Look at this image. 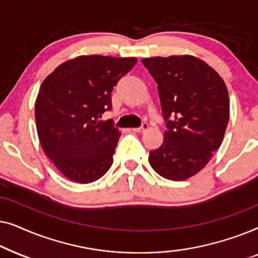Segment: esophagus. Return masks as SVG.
<instances>
[{
  "instance_id": "esophagus-1",
  "label": "esophagus",
  "mask_w": 258,
  "mask_h": 258,
  "mask_svg": "<svg viewBox=\"0 0 258 258\" xmlns=\"http://www.w3.org/2000/svg\"><path fill=\"white\" fill-rule=\"evenodd\" d=\"M148 128H149V125H148V123H143V124L141 125L140 128H134V129H132V130H133V132H135V133H144Z\"/></svg>"
}]
</instances>
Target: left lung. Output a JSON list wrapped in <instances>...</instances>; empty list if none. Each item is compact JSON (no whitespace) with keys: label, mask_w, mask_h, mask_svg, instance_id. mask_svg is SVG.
<instances>
[{"label":"left lung","mask_w":258,"mask_h":258,"mask_svg":"<svg viewBox=\"0 0 258 258\" xmlns=\"http://www.w3.org/2000/svg\"><path fill=\"white\" fill-rule=\"evenodd\" d=\"M142 62L157 83L167 125L149 163L162 177L184 181L202 170L222 144L230 114L227 86L195 56H157Z\"/></svg>","instance_id":"left-lung-1"}]
</instances>
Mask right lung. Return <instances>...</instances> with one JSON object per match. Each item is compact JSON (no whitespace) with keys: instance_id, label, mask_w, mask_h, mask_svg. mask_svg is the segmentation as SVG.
<instances>
[{"instance_id":"1","label":"right lung","mask_w":258,"mask_h":258,"mask_svg":"<svg viewBox=\"0 0 258 258\" xmlns=\"http://www.w3.org/2000/svg\"><path fill=\"white\" fill-rule=\"evenodd\" d=\"M135 57L79 56L45 77L35 103L42 149L70 181L86 184L112 164L121 133L111 119V91L136 64Z\"/></svg>"}]
</instances>
